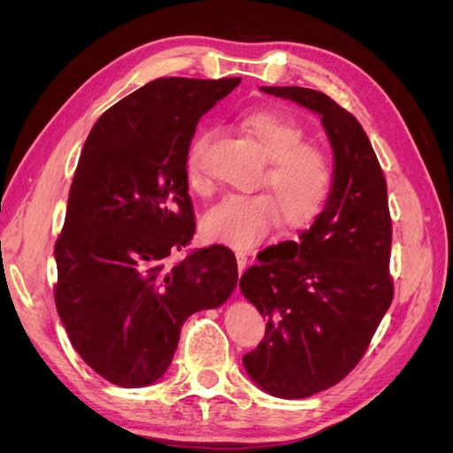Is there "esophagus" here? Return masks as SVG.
<instances>
[{
	"label": "esophagus",
	"mask_w": 453,
	"mask_h": 453,
	"mask_svg": "<svg viewBox=\"0 0 453 453\" xmlns=\"http://www.w3.org/2000/svg\"><path fill=\"white\" fill-rule=\"evenodd\" d=\"M236 263H238V272L243 273L245 266H248V255H245V253H236Z\"/></svg>",
	"instance_id": "esophagus-1"
}]
</instances>
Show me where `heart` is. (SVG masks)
<instances>
[{
	"label": "heart",
	"mask_w": 453,
	"mask_h": 453,
	"mask_svg": "<svg viewBox=\"0 0 453 453\" xmlns=\"http://www.w3.org/2000/svg\"><path fill=\"white\" fill-rule=\"evenodd\" d=\"M242 128L270 162L265 183L273 198L230 195L203 215L202 230L211 242L248 251L276 228L280 217L291 230L308 228L318 221L331 198L334 173L331 160L308 145L304 128L291 117L257 111L242 119ZM211 135V128H203L187 155L188 183L196 190L205 185L202 160Z\"/></svg>",
	"instance_id": "obj_1"
}]
</instances>
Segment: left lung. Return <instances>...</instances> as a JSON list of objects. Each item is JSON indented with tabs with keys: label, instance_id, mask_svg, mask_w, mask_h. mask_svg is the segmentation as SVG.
<instances>
[{
	"label": "left lung",
	"instance_id": "1",
	"mask_svg": "<svg viewBox=\"0 0 453 453\" xmlns=\"http://www.w3.org/2000/svg\"><path fill=\"white\" fill-rule=\"evenodd\" d=\"M319 115L333 147V193L289 255L245 270L240 291L266 319L243 357L248 376L278 399L328 389L361 361L393 300L388 185L359 120L326 94L260 87Z\"/></svg>",
	"mask_w": 453,
	"mask_h": 453
}]
</instances>
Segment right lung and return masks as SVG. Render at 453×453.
Instances as JSON below:
<instances>
[{
	"label": "right lung",
	"mask_w": 453,
	"mask_h": 453,
	"mask_svg": "<svg viewBox=\"0 0 453 453\" xmlns=\"http://www.w3.org/2000/svg\"><path fill=\"white\" fill-rule=\"evenodd\" d=\"M240 81L155 79L109 107L85 142L54 245V300L81 359L115 386L160 380L188 315L236 289L225 245L170 257L196 230L187 180L196 125Z\"/></svg>",
	"instance_id": "1"
}]
</instances>
